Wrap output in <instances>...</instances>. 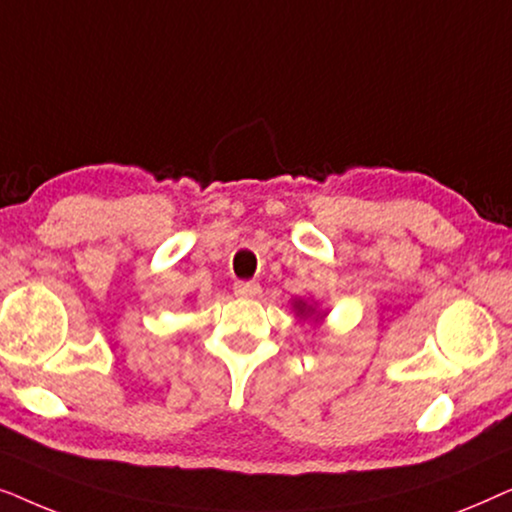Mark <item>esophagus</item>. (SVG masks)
<instances>
[{
    "label": "esophagus",
    "mask_w": 512,
    "mask_h": 512,
    "mask_svg": "<svg viewBox=\"0 0 512 512\" xmlns=\"http://www.w3.org/2000/svg\"><path fill=\"white\" fill-rule=\"evenodd\" d=\"M235 296L240 298H256L261 296V284L258 282H235Z\"/></svg>",
    "instance_id": "esophagus-1"
}]
</instances>
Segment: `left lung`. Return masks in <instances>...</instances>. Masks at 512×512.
Returning <instances> with one entry per match:
<instances>
[{"label": "left lung", "instance_id": "left-lung-1", "mask_svg": "<svg viewBox=\"0 0 512 512\" xmlns=\"http://www.w3.org/2000/svg\"><path fill=\"white\" fill-rule=\"evenodd\" d=\"M296 310H298L300 314H303V317H307V314H312L310 307H305L303 303H296Z\"/></svg>", "mask_w": 512, "mask_h": 512}]
</instances>
